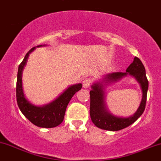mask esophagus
I'll return each mask as SVG.
<instances>
[{
	"label": "esophagus",
	"instance_id": "obj_1",
	"mask_svg": "<svg viewBox=\"0 0 161 161\" xmlns=\"http://www.w3.org/2000/svg\"><path fill=\"white\" fill-rule=\"evenodd\" d=\"M92 83V81L90 79H86L83 80V82H82V85H83V87L85 89H89V88L91 86Z\"/></svg>",
	"mask_w": 161,
	"mask_h": 161
}]
</instances>
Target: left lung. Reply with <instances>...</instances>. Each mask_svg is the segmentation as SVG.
<instances>
[{
	"instance_id": "obj_1",
	"label": "left lung",
	"mask_w": 161,
	"mask_h": 161,
	"mask_svg": "<svg viewBox=\"0 0 161 161\" xmlns=\"http://www.w3.org/2000/svg\"><path fill=\"white\" fill-rule=\"evenodd\" d=\"M127 75L135 76L141 84L143 95L140 106L137 112L129 118H121L112 116L105 109L104 93L103 91V82L116 80ZM92 89L90 91V117L92 121L98 128L107 130H119L127 128L138 119L144 112L146 106L147 93L148 89V80L146 76V71L142 62L138 57L135 56L133 63L128 67L125 72H113L108 74L104 78L102 82L95 83L92 86Z\"/></svg>"
}]
</instances>
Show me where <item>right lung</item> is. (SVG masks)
I'll return each mask as SVG.
<instances>
[{"label": "right lung", "mask_w": 161, "mask_h": 161, "mask_svg": "<svg viewBox=\"0 0 161 161\" xmlns=\"http://www.w3.org/2000/svg\"><path fill=\"white\" fill-rule=\"evenodd\" d=\"M37 47H41V45ZM35 48L36 47H33L30 49L29 52L26 54L24 59L19 65L17 87H16L17 105L21 112L33 125L40 128H54L63 122L69 102L75 93L82 89V85L77 84L69 86L56 100L44 106H34L29 103V102H27V100L24 98V92H23L22 72L28 59V56L31 52L34 50Z\"/></svg>", "instance_id": "add662e5"}]
</instances>
